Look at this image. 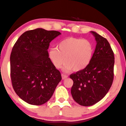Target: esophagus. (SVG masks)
<instances>
[{"label":"esophagus","mask_w":126,"mask_h":126,"mask_svg":"<svg viewBox=\"0 0 126 126\" xmlns=\"http://www.w3.org/2000/svg\"><path fill=\"white\" fill-rule=\"evenodd\" d=\"M67 77H68V76H67V75H66L64 74H62V79H66V78H67Z\"/></svg>","instance_id":"obj_1"}]
</instances>
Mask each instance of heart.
Masks as SVG:
<instances>
[{
  "label": "heart",
  "mask_w": 126,
  "mask_h": 126,
  "mask_svg": "<svg viewBox=\"0 0 126 126\" xmlns=\"http://www.w3.org/2000/svg\"><path fill=\"white\" fill-rule=\"evenodd\" d=\"M57 47L58 49H50L48 57L57 69H60L65 63L64 70L66 71L83 70L90 63L94 51L93 43L81 38H66L62 40Z\"/></svg>",
  "instance_id": "1"
}]
</instances>
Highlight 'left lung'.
I'll return each mask as SVG.
<instances>
[{
	"label": "left lung",
	"mask_w": 126,
	"mask_h": 126,
	"mask_svg": "<svg viewBox=\"0 0 126 126\" xmlns=\"http://www.w3.org/2000/svg\"><path fill=\"white\" fill-rule=\"evenodd\" d=\"M96 41L92 60L83 70L70 75L73 85V99L82 106H91L101 100L110 89L114 79V56L106 38L91 31Z\"/></svg>",
	"instance_id": "8db88e82"
}]
</instances>
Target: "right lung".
Here are the masks:
<instances>
[{
  "mask_svg": "<svg viewBox=\"0 0 126 126\" xmlns=\"http://www.w3.org/2000/svg\"><path fill=\"white\" fill-rule=\"evenodd\" d=\"M60 34L43 28L30 30L23 33L13 47L10 57L13 88L30 104L40 105L47 102L62 80L47 50L50 42Z\"/></svg>",
  "mask_w": 126,
  "mask_h": 126,
  "instance_id": "add662e5",
  "label": "right lung"
}]
</instances>
